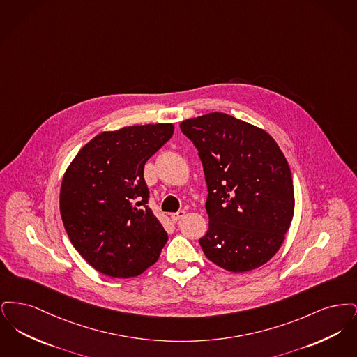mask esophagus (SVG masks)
Listing matches in <instances>:
<instances>
[{
  "label": "esophagus",
  "instance_id": "1",
  "mask_svg": "<svg viewBox=\"0 0 357 357\" xmlns=\"http://www.w3.org/2000/svg\"><path fill=\"white\" fill-rule=\"evenodd\" d=\"M185 210H178L176 213H172L171 214V221L172 222H178L181 218H183L185 217Z\"/></svg>",
  "mask_w": 357,
  "mask_h": 357
}]
</instances>
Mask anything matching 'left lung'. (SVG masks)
<instances>
[{
    "instance_id": "obj_1",
    "label": "left lung",
    "mask_w": 357,
    "mask_h": 357,
    "mask_svg": "<svg viewBox=\"0 0 357 357\" xmlns=\"http://www.w3.org/2000/svg\"><path fill=\"white\" fill-rule=\"evenodd\" d=\"M194 143L207 185L204 255L229 272L266 264L285 239L294 211L288 162L272 136L227 114L181 123Z\"/></svg>"
}]
</instances>
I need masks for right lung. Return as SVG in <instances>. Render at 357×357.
Returning <instances> with one entry per match:
<instances>
[{
  "label": "right lung",
  "instance_id": "obj_1",
  "mask_svg": "<svg viewBox=\"0 0 357 357\" xmlns=\"http://www.w3.org/2000/svg\"><path fill=\"white\" fill-rule=\"evenodd\" d=\"M172 134L171 123L102 132L66 171L60 190L63 223L75 249L98 272L128 278L158 261L169 237L147 204L143 171Z\"/></svg>",
  "mask_w": 357,
  "mask_h": 357
}]
</instances>
